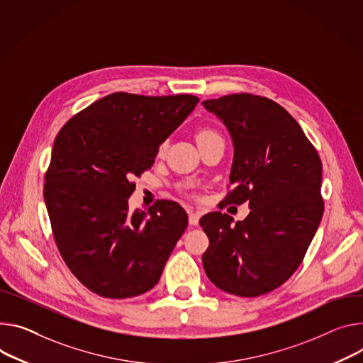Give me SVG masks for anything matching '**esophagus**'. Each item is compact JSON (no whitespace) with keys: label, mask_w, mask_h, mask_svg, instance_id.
I'll list each match as a JSON object with an SVG mask.
<instances>
[{"label":"esophagus","mask_w":363,"mask_h":363,"mask_svg":"<svg viewBox=\"0 0 363 363\" xmlns=\"http://www.w3.org/2000/svg\"><path fill=\"white\" fill-rule=\"evenodd\" d=\"M199 221H200V214L195 213V211H191L189 213V224L196 225V224H199Z\"/></svg>","instance_id":"34e87169"}]
</instances>
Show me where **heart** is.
I'll use <instances>...</instances> for the list:
<instances>
[{"label": "heart", "mask_w": 363, "mask_h": 363, "mask_svg": "<svg viewBox=\"0 0 363 363\" xmlns=\"http://www.w3.org/2000/svg\"><path fill=\"white\" fill-rule=\"evenodd\" d=\"M214 136H218L214 130L201 128L199 133H196V142H201V140H206V139H210V138H214Z\"/></svg>", "instance_id": "b5f03b06"}]
</instances>
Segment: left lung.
Wrapping results in <instances>:
<instances>
[{
	"label": "left lung",
	"mask_w": 363,
	"mask_h": 363,
	"mask_svg": "<svg viewBox=\"0 0 363 363\" xmlns=\"http://www.w3.org/2000/svg\"><path fill=\"white\" fill-rule=\"evenodd\" d=\"M203 106L224 123L235 146L233 189L223 203L250 208L236 224L220 211L201 217L210 240L204 271L228 294H268L301 265L320 225V156L300 124L269 98L242 92Z\"/></svg>",
	"instance_id": "left-lung-1"
}]
</instances>
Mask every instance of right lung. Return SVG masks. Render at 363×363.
<instances>
[{"label":"right lung","instance_id":"right-lung-1","mask_svg":"<svg viewBox=\"0 0 363 363\" xmlns=\"http://www.w3.org/2000/svg\"><path fill=\"white\" fill-rule=\"evenodd\" d=\"M199 98L114 92L75 114L55 139L45 203L62 259L89 291L130 298L152 289L188 225L175 201L131 213V181Z\"/></svg>","mask_w":363,"mask_h":363}]
</instances>
